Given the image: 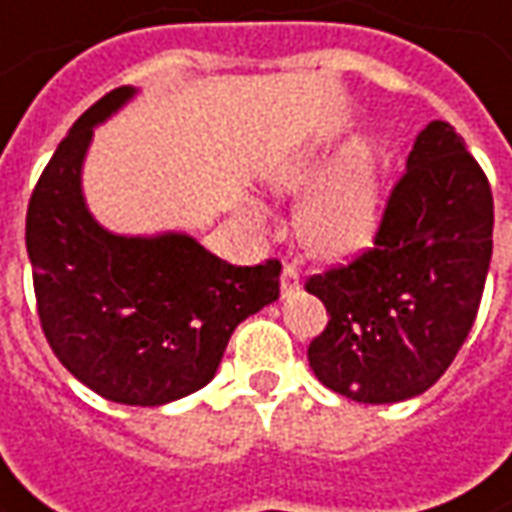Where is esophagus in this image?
<instances>
[{
	"label": "esophagus",
	"instance_id": "esophagus-1",
	"mask_svg": "<svg viewBox=\"0 0 512 512\" xmlns=\"http://www.w3.org/2000/svg\"><path fill=\"white\" fill-rule=\"evenodd\" d=\"M301 287V273H298V267L290 262H284V270H281V292L284 295H290Z\"/></svg>",
	"mask_w": 512,
	"mask_h": 512
}]
</instances>
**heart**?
I'll use <instances>...</instances> for the list:
<instances>
[{
	"instance_id": "obj_1",
	"label": "heart",
	"mask_w": 512,
	"mask_h": 512,
	"mask_svg": "<svg viewBox=\"0 0 512 512\" xmlns=\"http://www.w3.org/2000/svg\"><path fill=\"white\" fill-rule=\"evenodd\" d=\"M315 175L317 158L312 153H303L270 169L267 183L276 195H301ZM248 214L256 222L264 220V211L259 206H250ZM379 217H382L379 150L370 139H357L306 190L295 211V225L301 242L312 253L323 259H343L368 245L379 228Z\"/></svg>"
}]
</instances>
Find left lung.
I'll use <instances>...</instances> for the list:
<instances>
[{
    "label": "left lung",
    "mask_w": 512,
    "mask_h": 512,
    "mask_svg": "<svg viewBox=\"0 0 512 512\" xmlns=\"http://www.w3.org/2000/svg\"><path fill=\"white\" fill-rule=\"evenodd\" d=\"M493 253V195L449 122H429L373 250L306 281L329 312L309 368L359 404H396L446 373L474 326Z\"/></svg>",
    "instance_id": "1"
}]
</instances>
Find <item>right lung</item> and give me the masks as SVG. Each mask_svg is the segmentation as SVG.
Here are the masks:
<instances>
[{"label":"right lung","instance_id":"add662e5","mask_svg":"<svg viewBox=\"0 0 512 512\" xmlns=\"http://www.w3.org/2000/svg\"><path fill=\"white\" fill-rule=\"evenodd\" d=\"M139 88H114L74 122L35 183L27 256L41 329L97 396L161 407L214 379L245 317L278 301L281 264L236 267L195 236L114 234L88 211L83 164L94 128Z\"/></svg>","mask_w":512,"mask_h":512}]
</instances>
